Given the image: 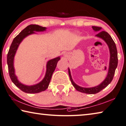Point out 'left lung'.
I'll return each instance as SVG.
<instances>
[{
    "label": "left lung",
    "mask_w": 126,
    "mask_h": 126,
    "mask_svg": "<svg viewBox=\"0 0 126 126\" xmlns=\"http://www.w3.org/2000/svg\"><path fill=\"white\" fill-rule=\"evenodd\" d=\"M93 29L95 31H99L101 30V27L97 26H92ZM96 36L101 38L103 40L105 41V43L107 44L108 46L109 51H110V62H109V66L108 69V73L107 76L104 81H103L98 86L93 87H89V88H86V87H82L79 86V85L74 82L72 76L71 75V72L68 68V74L70 78L71 81L74 87L77 90V91L81 93L89 94H95L98 93L99 92L102 90L103 89L106 87L113 79L114 75L115 73V69L118 65V55H117V50L116 47V45L114 41H113L112 38L110 36L108 33L104 31H101L96 35Z\"/></svg>",
    "instance_id": "left-lung-1"
}]
</instances>
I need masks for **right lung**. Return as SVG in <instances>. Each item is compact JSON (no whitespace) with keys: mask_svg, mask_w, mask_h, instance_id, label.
I'll return each instance as SVG.
<instances>
[{"mask_svg":"<svg viewBox=\"0 0 126 126\" xmlns=\"http://www.w3.org/2000/svg\"><path fill=\"white\" fill-rule=\"evenodd\" d=\"M46 27L40 26L37 25H30L28 26L25 29H23L16 37L14 38L12 43L10 47L9 50L7 54V64L8 67V71L9 76L12 81L17 87L26 93L35 94L39 93L41 91H45L47 89L49 83L50 82L51 76L54 71L57 63L60 60V57H57L55 58L51 59L47 62V71L45 77L40 82L32 86H27L21 83L18 80L17 77L15 75V71L14 68L13 62L14 57L15 54L18 47L19 44L28 35L35 33V31H44L46 30Z\"/></svg>","mask_w":126,"mask_h":126,"instance_id":"right-lung-1","label":"right lung"}]
</instances>
